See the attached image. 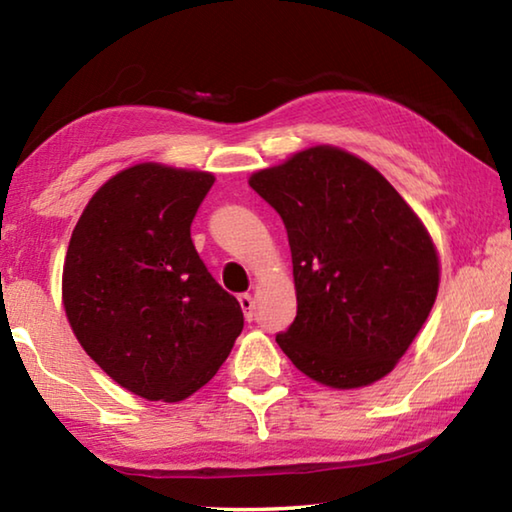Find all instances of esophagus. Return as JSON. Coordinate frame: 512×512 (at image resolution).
<instances>
[{
    "instance_id": "obj_1",
    "label": "esophagus",
    "mask_w": 512,
    "mask_h": 512,
    "mask_svg": "<svg viewBox=\"0 0 512 512\" xmlns=\"http://www.w3.org/2000/svg\"><path fill=\"white\" fill-rule=\"evenodd\" d=\"M239 305L244 309L246 320H253L255 318V300L250 293H239Z\"/></svg>"
}]
</instances>
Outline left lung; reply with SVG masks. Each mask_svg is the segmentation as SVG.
<instances>
[{
    "label": "left lung",
    "mask_w": 512,
    "mask_h": 512,
    "mask_svg": "<svg viewBox=\"0 0 512 512\" xmlns=\"http://www.w3.org/2000/svg\"><path fill=\"white\" fill-rule=\"evenodd\" d=\"M250 187L287 228L298 314L275 336L307 377L368 386L400 361L438 293V255L395 187L332 146L257 171Z\"/></svg>",
    "instance_id": "1"
}]
</instances>
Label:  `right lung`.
<instances>
[{"instance_id": "obj_1", "label": "right lung", "mask_w": 512, "mask_h": 512, "mask_svg": "<svg viewBox=\"0 0 512 512\" xmlns=\"http://www.w3.org/2000/svg\"><path fill=\"white\" fill-rule=\"evenodd\" d=\"M205 171L137 164L85 207L67 246L63 302L83 350L128 391L180 402L210 381L244 314L207 271L192 221Z\"/></svg>"}]
</instances>
